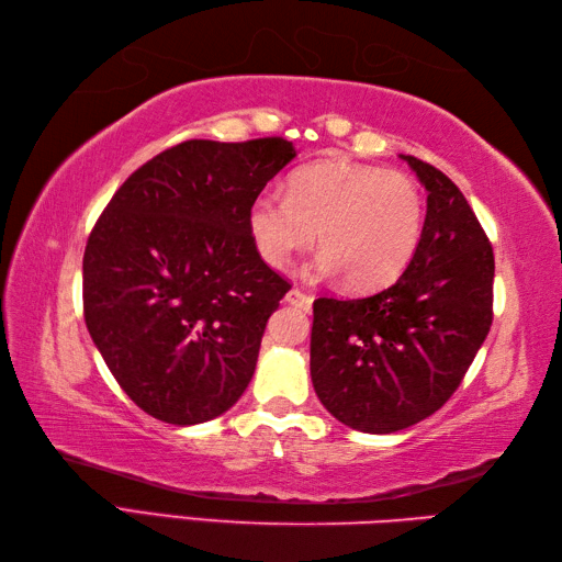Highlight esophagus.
<instances>
[{
	"label": "esophagus",
	"mask_w": 562,
	"mask_h": 562,
	"mask_svg": "<svg viewBox=\"0 0 562 562\" xmlns=\"http://www.w3.org/2000/svg\"><path fill=\"white\" fill-rule=\"evenodd\" d=\"M284 300H288V304H292V306H296V308H304V312H308V308H312V304H314V296L312 294H306V292H302V290H290L288 292V296H284Z\"/></svg>",
	"instance_id": "obj_1"
}]
</instances>
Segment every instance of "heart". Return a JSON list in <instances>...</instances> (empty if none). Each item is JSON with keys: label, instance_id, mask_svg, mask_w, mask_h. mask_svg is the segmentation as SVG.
I'll return each mask as SVG.
<instances>
[{"label": "heart", "instance_id": "heart-1", "mask_svg": "<svg viewBox=\"0 0 562 562\" xmlns=\"http://www.w3.org/2000/svg\"><path fill=\"white\" fill-rule=\"evenodd\" d=\"M423 193L408 173L324 161L292 173L288 195L262 190L246 224L270 268L290 266L316 241L318 274H345L352 290H379L408 268L423 234Z\"/></svg>", "mask_w": 562, "mask_h": 562}]
</instances>
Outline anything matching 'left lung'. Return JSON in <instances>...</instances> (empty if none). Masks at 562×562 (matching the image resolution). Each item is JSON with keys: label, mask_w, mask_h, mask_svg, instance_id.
Wrapping results in <instances>:
<instances>
[{"label": "left lung", "mask_w": 562, "mask_h": 562, "mask_svg": "<svg viewBox=\"0 0 562 562\" xmlns=\"http://www.w3.org/2000/svg\"><path fill=\"white\" fill-rule=\"evenodd\" d=\"M427 190L408 268L364 300L314 302L312 381L324 408L352 429L391 435L445 405L493 324L495 258L461 190L405 157Z\"/></svg>", "instance_id": "1"}]
</instances>
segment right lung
Here are the masks:
<instances>
[{"mask_svg": "<svg viewBox=\"0 0 562 562\" xmlns=\"http://www.w3.org/2000/svg\"><path fill=\"white\" fill-rule=\"evenodd\" d=\"M296 157L280 137L188 139L147 161L83 250V318L117 384L161 423L214 420L256 372L290 292L248 236V205Z\"/></svg>", "mask_w": 562, "mask_h": 562, "instance_id": "add662e5", "label": "right lung"}]
</instances>
